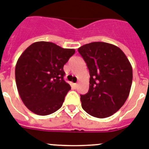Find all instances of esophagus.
<instances>
[{
    "instance_id": "esophagus-1",
    "label": "esophagus",
    "mask_w": 149,
    "mask_h": 149,
    "mask_svg": "<svg viewBox=\"0 0 149 149\" xmlns=\"http://www.w3.org/2000/svg\"><path fill=\"white\" fill-rule=\"evenodd\" d=\"M77 86H78V83H75V84H74L75 88H77Z\"/></svg>"
}]
</instances>
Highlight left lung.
<instances>
[{"mask_svg": "<svg viewBox=\"0 0 149 149\" xmlns=\"http://www.w3.org/2000/svg\"><path fill=\"white\" fill-rule=\"evenodd\" d=\"M89 70V89L81 95L86 112L98 118L116 113L128 98L132 68L127 56L117 46L92 42L78 48Z\"/></svg>", "mask_w": 149, "mask_h": 149, "instance_id": "left-lung-1", "label": "left lung"}]
</instances>
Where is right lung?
Masks as SVG:
<instances>
[{
    "mask_svg": "<svg viewBox=\"0 0 149 149\" xmlns=\"http://www.w3.org/2000/svg\"><path fill=\"white\" fill-rule=\"evenodd\" d=\"M75 53L54 43L37 42L29 46L17 61L16 83L29 110L45 116L60 109L70 86L63 79V66Z\"/></svg>",
    "mask_w": 149,
    "mask_h": 149,
    "instance_id": "obj_1",
    "label": "right lung"
}]
</instances>
